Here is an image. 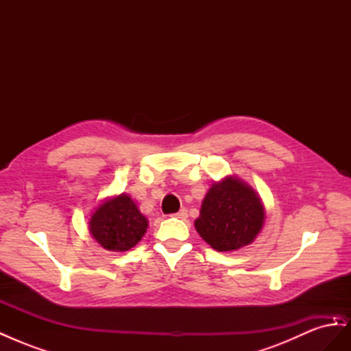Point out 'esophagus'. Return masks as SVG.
Here are the masks:
<instances>
[{"label": "esophagus", "instance_id": "34e87169", "mask_svg": "<svg viewBox=\"0 0 351 351\" xmlns=\"http://www.w3.org/2000/svg\"><path fill=\"white\" fill-rule=\"evenodd\" d=\"M173 217L176 218H180V219H186L187 218V209H180L178 212H176V214H173Z\"/></svg>", "mask_w": 351, "mask_h": 351}]
</instances>
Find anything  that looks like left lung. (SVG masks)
Segmentation results:
<instances>
[{
	"label": "left lung",
	"instance_id": "8db88e82",
	"mask_svg": "<svg viewBox=\"0 0 351 351\" xmlns=\"http://www.w3.org/2000/svg\"><path fill=\"white\" fill-rule=\"evenodd\" d=\"M263 219V206L256 193L239 178L227 177L209 189L195 227L212 249L231 252L250 244Z\"/></svg>",
	"mask_w": 351,
	"mask_h": 351
}]
</instances>
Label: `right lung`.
I'll return each instance as SVG.
<instances>
[{
	"label": "right lung",
	"mask_w": 351,
	"mask_h": 351,
	"mask_svg": "<svg viewBox=\"0 0 351 351\" xmlns=\"http://www.w3.org/2000/svg\"><path fill=\"white\" fill-rule=\"evenodd\" d=\"M90 232L104 249L125 252L145 236L147 221L134 202L120 195L101 204L90 217Z\"/></svg>",
	"instance_id": "right-lung-1"
}]
</instances>
